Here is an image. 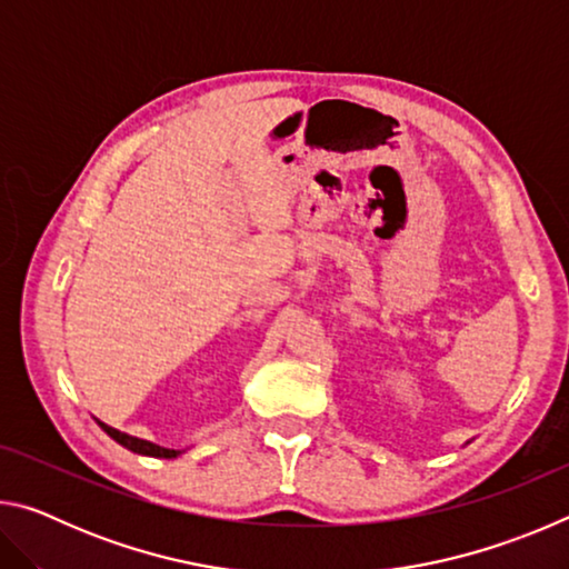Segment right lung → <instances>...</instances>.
I'll return each mask as SVG.
<instances>
[{"instance_id": "1", "label": "right lung", "mask_w": 569, "mask_h": 569, "mask_svg": "<svg viewBox=\"0 0 569 569\" xmlns=\"http://www.w3.org/2000/svg\"><path fill=\"white\" fill-rule=\"evenodd\" d=\"M100 427L108 431V435L118 441V445H122V447H128L130 451H138V455H148V457H162V459H172V457H178L180 451H176V449H166V447H158V445H150V441H146V439H134V437H130V435H122V431H118V429H112V427H108V423H102L100 421Z\"/></svg>"}]
</instances>
